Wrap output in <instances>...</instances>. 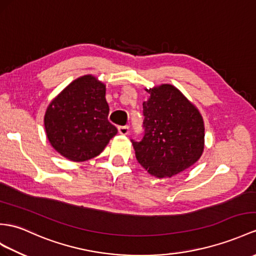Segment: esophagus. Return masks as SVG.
Instances as JSON below:
<instances>
[{
    "label": "esophagus",
    "mask_w": 256,
    "mask_h": 256,
    "mask_svg": "<svg viewBox=\"0 0 256 256\" xmlns=\"http://www.w3.org/2000/svg\"><path fill=\"white\" fill-rule=\"evenodd\" d=\"M118 132L122 136H127L129 132V127L128 126H120L118 127Z\"/></svg>",
    "instance_id": "34e87169"
}]
</instances>
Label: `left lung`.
I'll list each match as a JSON object with an SVG mask.
<instances>
[{
  "mask_svg": "<svg viewBox=\"0 0 256 256\" xmlns=\"http://www.w3.org/2000/svg\"><path fill=\"white\" fill-rule=\"evenodd\" d=\"M144 136L134 142L136 160L150 175H178L200 160L204 151V122L200 110L175 86L162 84L146 89Z\"/></svg>",
  "mask_w": 256,
  "mask_h": 256,
  "instance_id": "1",
  "label": "left lung"
}]
</instances>
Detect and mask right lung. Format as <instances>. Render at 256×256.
<instances>
[{"label":"right lung","mask_w":256,"mask_h":256,"mask_svg":"<svg viewBox=\"0 0 256 256\" xmlns=\"http://www.w3.org/2000/svg\"><path fill=\"white\" fill-rule=\"evenodd\" d=\"M106 84L84 74L68 84L48 105L46 138L62 156L86 162L103 152L117 128L108 120Z\"/></svg>","instance_id":"add662e5"}]
</instances>
